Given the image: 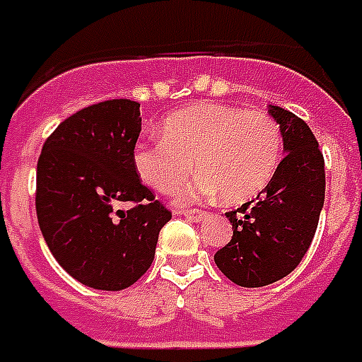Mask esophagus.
<instances>
[{
	"label": "esophagus",
	"instance_id": "obj_1",
	"mask_svg": "<svg viewBox=\"0 0 362 362\" xmlns=\"http://www.w3.org/2000/svg\"><path fill=\"white\" fill-rule=\"evenodd\" d=\"M179 213H181L183 216H187L189 221H194V222L204 221V216H205V211L202 209H181Z\"/></svg>",
	"mask_w": 362,
	"mask_h": 362
}]
</instances>
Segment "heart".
<instances>
[{
	"label": "heart",
	"mask_w": 362,
	"mask_h": 362,
	"mask_svg": "<svg viewBox=\"0 0 362 362\" xmlns=\"http://www.w3.org/2000/svg\"><path fill=\"white\" fill-rule=\"evenodd\" d=\"M282 155L279 123L265 112L207 103L168 115L163 138L140 141L134 168L147 187L172 194L196 170L202 175L181 192L190 204L222 198L231 204L258 196L274 177Z\"/></svg>",
	"instance_id": "heart-1"
}]
</instances>
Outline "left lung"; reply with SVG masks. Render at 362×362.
<instances>
[{
  "label": "left lung",
  "mask_w": 362,
  "mask_h": 362,
  "mask_svg": "<svg viewBox=\"0 0 362 362\" xmlns=\"http://www.w3.org/2000/svg\"><path fill=\"white\" fill-rule=\"evenodd\" d=\"M269 114L286 157L258 198L226 213L233 235L215 254L216 267L243 288L273 284L299 265L325 202V163L310 127L280 106H269Z\"/></svg>",
  "instance_id": "8db88e82"
}]
</instances>
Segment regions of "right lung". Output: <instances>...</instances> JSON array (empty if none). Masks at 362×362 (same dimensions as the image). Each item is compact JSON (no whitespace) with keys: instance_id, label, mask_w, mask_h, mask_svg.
Returning <instances> with one entry per match:
<instances>
[{"instance_id":"obj_1","label":"right lung","mask_w":362,"mask_h":362,"mask_svg":"<svg viewBox=\"0 0 362 362\" xmlns=\"http://www.w3.org/2000/svg\"><path fill=\"white\" fill-rule=\"evenodd\" d=\"M140 104L104 100L48 136L37 163V218L46 245L72 279L119 291L151 267L158 231L172 218L134 168ZM121 203H134L121 210Z\"/></svg>"}]
</instances>
